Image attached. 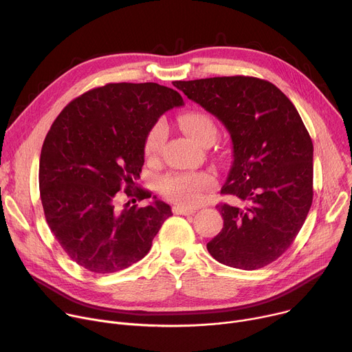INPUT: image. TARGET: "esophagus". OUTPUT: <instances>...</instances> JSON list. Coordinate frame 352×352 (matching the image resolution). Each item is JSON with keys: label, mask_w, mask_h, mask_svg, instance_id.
<instances>
[{"label": "esophagus", "mask_w": 352, "mask_h": 352, "mask_svg": "<svg viewBox=\"0 0 352 352\" xmlns=\"http://www.w3.org/2000/svg\"><path fill=\"white\" fill-rule=\"evenodd\" d=\"M173 210H174L175 214H184V216H186V214H194V213H195V209L186 208V206H184V205H175V206L173 208Z\"/></svg>", "instance_id": "1"}]
</instances>
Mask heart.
I'll return each instance as SVG.
<instances>
[{"instance_id": "b5f03b06", "label": "heart", "mask_w": 352, "mask_h": 352, "mask_svg": "<svg viewBox=\"0 0 352 352\" xmlns=\"http://www.w3.org/2000/svg\"><path fill=\"white\" fill-rule=\"evenodd\" d=\"M181 129L197 143L206 146L216 139L217 127L214 120L204 112L189 111L178 118ZM167 138V126L163 122L154 123L144 139V155L147 158H155ZM214 179L208 173H174L166 175L160 181V190L164 197L171 201L192 205L199 201L204 190L212 188Z\"/></svg>"}]
</instances>
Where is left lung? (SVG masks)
Listing matches in <instances>:
<instances>
[{"label": "left lung", "mask_w": 352, "mask_h": 352, "mask_svg": "<svg viewBox=\"0 0 352 352\" xmlns=\"http://www.w3.org/2000/svg\"><path fill=\"white\" fill-rule=\"evenodd\" d=\"M189 100L230 133L233 162L219 204L223 229L206 248L225 265L252 271L289 248L313 201V143L295 105L274 84L255 77L175 81Z\"/></svg>", "instance_id": "8db88e82"}]
</instances>
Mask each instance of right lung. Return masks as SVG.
I'll return each mask as SVG.
<instances>
[{"label":"right lung","instance_id":"right-lung-1","mask_svg":"<svg viewBox=\"0 0 352 352\" xmlns=\"http://www.w3.org/2000/svg\"><path fill=\"white\" fill-rule=\"evenodd\" d=\"M178 91L155 82H118L73 100L53 122L41 151L39 188L47 225L69 257L94 274L140 261L173 212L157 201L116 208L124 189L132 202L144 139L164 112L182 107Z\"/></svg>","mask_w":352,"mask_h":352}]
</instances>
